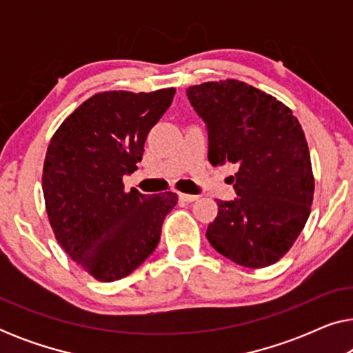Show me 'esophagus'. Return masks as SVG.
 Returning a JSON list of instances; mask_svg holds the SVG:
<instances>
[{"mask_svg": "<svg viewBox=\"0 0 353 353\" xmlns=\"http://www.w3.org/2000/svg\"><path fill=\"white\" fill-rule=\"evenodd\" d=\"M178 197H180V201H183V202H194V201L199 199V196L185 194V192H180V194H178Z\"/></svg>", "mask_w": 353, "mask_h": 353, "instance_id": "esophagus-1", "label": "esophagus"}]
</instances>
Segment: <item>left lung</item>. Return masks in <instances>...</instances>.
<instances>
[{
    "mask_svg": "<svg viewBox=\"0 0 353 353\" xmlns=\"http://www.w3.org/2000/svg\"><path fill=\"white\" fill-rule=\"evenodd\" d=\"M186 94L207 123L209 162L239 165L238 199H216L207 239L243 267L276 263L305 226L315 191L301 123L286 104L241 80L192 85Z\"/></svg>",
    "mask_w": 353,
    "mask_h": 353,
    "instance_id": "left-lung-1",
    "label": "left lung"
}]
</instances>
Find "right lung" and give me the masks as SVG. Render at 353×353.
Returning a JSON list of instances; mask_svg holds the SVG:
<instances>
[{
  "label": "right lung",
  "instance_id": "obj_1",
  "mask_svg": "<svg viewBox=\"0 0 353 353\" xmlns=\"http://www.w3.org/2000/svg\"><path fill=\"white\" fill-rule=\"evenodd\" d=\"M175 88L103 91L81 103L52 134L43 165V196L54 238L90 276H128L157 248L176 192L125 191L144 141L170 108Z\"/></svg>",
  "mask_w": 353,
  "mask_h": 353
}]
</instances>
